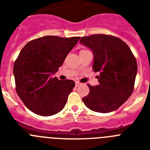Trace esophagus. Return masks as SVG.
<instances>
[{
  "instance_id": "1",
  "label": "esophagus",
  "mask_w": 150,
  "mask_h": 150,
  "mask_svg": "<svg viewBox=\"0 0 150 150\" xmlns=\"http://www.w3.org/2000/svg\"><path fill=\"white\" fill-rule=\"evenodd\" d=\"M75 85H76V86L77 87L79 86H80V83H79V82H76V83H75Z\"/></svg>"
}]
</instances>
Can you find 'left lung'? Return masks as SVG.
<instances>
[{
    "mask_svg": "<svg viewBox=\"0 0 150 150\" xmlns=\"http://www.w3.org/2000/svg\"><path fill=\"white\" fill-rule=\"evenodd\" d=\"M79 43L92 51V69L99 72V84L88 85L89 93L83 98L91 110L102 113L116 110L133 92L137 73V61L128 45L120 38L106 34L83 37Z\"/></svg>",
    "mask_w": 150,
    "mask_h": 150,
    "instance_id": "8db88e82",
    "label": "left lung"
}]
</instances>
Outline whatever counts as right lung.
<instances>
[{
  "instance_id": "1",
  "label": "right lung",
  "mask_w": 150,
  "mask_h": 150,
  "mask_svg": "<svg viewBox=\"0 0 150 150\" xmlns=\"http://www.w3.org/2000/svg\"><path fill=\"white\" fill-rule=\"evenodd\" d=\"M79 39L45 36L30 41L21 50L13 74L17 94L28 109L42 116L63 110L75 83L52 76Z\"/></svg>"
}]
</instances>
